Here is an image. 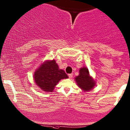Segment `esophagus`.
I'll return each mask as SVG.
<instances>
[{"mask_svg":"<svg viewBox=\"0 0 130 130\" xmlns=\"http://www.w3.org/2000/svg\"><path fill=\"white\" fill-rule=\"evenodd\" d=\"M73 73H71V74H69V77L70 78H73Z\"/></svg>","mask_w":130,"mask_h":130,"instance_id":"34e87169","label":"esophagus"}]
</instances>
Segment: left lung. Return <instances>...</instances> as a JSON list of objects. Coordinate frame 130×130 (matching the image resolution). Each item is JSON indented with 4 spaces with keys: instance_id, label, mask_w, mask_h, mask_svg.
<instances>
[{
    "instance_id": "8db88e82",
    "label": "left lung",
    "mask_w": 130,
    "mask_h": 130,
    "mask_svg": "<svg viewBox=\"0 0 130 130\" xmlns=\"http://www.w3.org/2000/svg\"><path fill=\"white\" fill-rule=\"evenodd\" d=\"M80 74L75 78L76 82L79 86L84 91H90L95 86V82L89 76L88 69L83 67L80 70Z\"/></svg>"
}]
</instances>
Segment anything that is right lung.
I'll return each instance as SVG.
<instances>
[{
    "label": "right lung",
    "mask_w": 130,
    "mask_h": 130,
    "mask_svg": "<svg viewBox=\"0 0 130 130\" xmlns=\"http://www.w3.org/2000/svg\"><path fill=\"white\" fill-rule=\"evenodd\" d=\"M69 77L63 70L59 69L56 61H47L35 71L34 80L37 86L44 91H53L61 79Z\"/></svg>",
    "instance_id": "1"
}]
</instances>
